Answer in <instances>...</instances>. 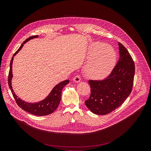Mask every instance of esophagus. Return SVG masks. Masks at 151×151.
Listing matches in <instances>:
<instances>
[{"label":"esophagus","mask_w":151,"mask_h":151,"mask_svg":"<svg viewBox=\"0 0 151 151\" xmlns=\"http://www.w3.org/2000/svg\"><path fill=\"white\" fill-rule=\"evenodd\" d=\"M81 77L80 75H76L75 76L74 78H73V81L75 82H79L81 81Z\"/></svg>","instance_id":"obj_1"}]
</instances>
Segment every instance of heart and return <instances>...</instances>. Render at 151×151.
I'll list each match as a JSON object with an SVG mask.
<instances>
[{
    "mask_svg": "<svg viewBox=\"0 0 151 151\" xmlns=\"http://www.w3.org/2000/svg\"><path fill=\"white\" fill-rule=\"evenodd\" d=\"M116 61V53L110 46L97 48L85 67V73L90 78L100 79L111 72Z\"/></svg>",
    "mask_w": 151,
    "mask_h": 151,
    "instance_id": "heart-1",
    "label": "heart"
}]
</instances>
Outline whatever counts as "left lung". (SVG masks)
Here are the masks:
<instances>
[{
	"mask_svg": "<svg viewBox=\"0 0 151 151\" xmlns=\"http://www.w3.org/2000/svg\"><path fill=\"white\" fill-rule=\"evenodd\" d=\"M118 46L119 58L111 74L101 81H88L91 94L85 103L91 112L97 115L108 114L117 109L132 91L134 63L121 43Z\"/></svg>",
	"mask_w": 151,
	"mask_h": 151,
	"instance_id": "left-lung-1",
	"label": "left lung"
}]
</instances>
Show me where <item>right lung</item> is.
<instances>
[{"instance_id": "1", "label": "right lung", "mask_w": 151, "mask_h": 151, "mask_svg": "<svg viewBox=\"0 0 151 151\" xmlns=\"http://www.w3.org/2000/svg\"><path fill=\"white\" fill-rule=\"evenodd\" d=\"M37 37H38L37 35V36L35 35V36H30V37L27 39L23 43V44H21L19 49L13 55L10 63V69H9V75H8V85H9V88L12 92V94L13 95V97H14L17 104L19 107H21V108L23 109L24 111L31 114H33L36 116H45V115H48L52 114L57 109L61 100L62 90L64 88V86L66 85L68 83H69V80H65L60 82L58 84L55 86V87L53 88V89L52 90V91H51V93L49 94V95L44 100L37 103H33L26 102L20 99L19 97H18L17 95L15 94V93L14 92V90H12V85H11V80L13 76L12 65L14 57L21 50V48H23L25 43H26L27 41H29L32 39L36 38Z\"/></svg>"}]
</instances>
